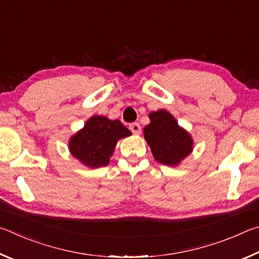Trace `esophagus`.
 I'll use <instances>...</instances> for the list:
<instances>
[{
  "mask_svg": "<svg viewBox=\"0 0 259 259\" xmlns=\"http://www.w3.org/2000/svg\"><path fill=\"white\" fill-rule=\"evenodd\" d=\"M129 129L133 131L134 134H136V135H139L140 134V125H139V123H137V122H135V123H131L130 125H129Z\"/></svg>",
  "mask_w": 259,
  "mask_h": 259,
  "instance_id": "34e87169",
  "label": "esophagus"
}]
</instances>
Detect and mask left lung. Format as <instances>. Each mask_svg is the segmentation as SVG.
<instances>
[{"label": "left lung", "mask_w": 259, "mask_h": 259, "mask_svg": "<svg viewBox=\"0 0 259 259\" xmlns=\"http://www.w3.org/2000/svg\"><path fill=\"white\" fill-rule=\"evenodd\" d=\"M150 119L151 123L144 128V135L155 160L165 165L178 164L192 151L190 135L163 109L151 113Z\"/></svg>", "instance_id": "1"}]
</instances>
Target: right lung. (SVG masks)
Wrapping results in <instances>:
<instances>
[{"label":"right lung","mask_w":259,"mask_h":259,"mask_svg":"<svg viewBox=\"0 0 259 259\" xmlns=\"http://www.w3.org/2000/svg\"><path fill=\"white\" fill-rule=\"evenodd\" d=\"M130 135V130L121 121L95 115L71 139L69 150L82 163L90 168H98L108 164L117 140Z\"/></svg>","instance_id":"right-lung-1"}]
</instances>
